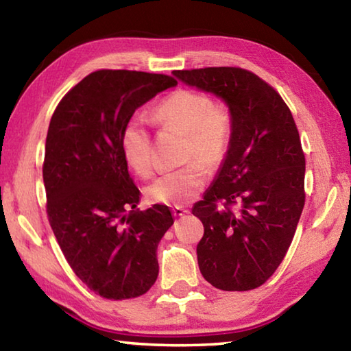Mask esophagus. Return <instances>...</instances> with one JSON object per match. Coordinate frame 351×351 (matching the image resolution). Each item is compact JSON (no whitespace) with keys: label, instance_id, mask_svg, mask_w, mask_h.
<instances>
[{"label":"esophagus","instance_id":"1","mask_svg":"<svg viewBox=\"0 0 351 351\" xmlns=\"http://www.w3.org/2000/svg\"><path fill=\"white\" fill-rule=\"evenodd\" d=\"M171 212H173L175 217H184L189 213V209H186V207H182V206H175L173 209H171Z\"/></svg>","mask_w":351,"mask_h":351}]
</instances>
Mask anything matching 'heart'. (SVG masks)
<instances>
[{"instance_id":"b5f03b06","label":"heart","mask_w":351,"mask_h":351,"mask_svg":"<svg viewBox=\"0 0 351 351\" xmlns=\"http://www.w3.org/2000/svg\"><path fill=\"white\" fill-rule=\"evenodd\" d=\"M153 121L186 134L184 161L193 162L158 176L145 189L147 197L154 203L170 206L189 203L206 186L204 166L215 170L228 158L234 133L232 112L224 104H213L204 93L178 90L154 106ZM121 147L123 158L136 173H152V136L144 119L134 116L125 123Z\"/></svg>"}]
</instances>
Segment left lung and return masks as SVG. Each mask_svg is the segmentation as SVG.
Listing matches in <instances>:
<instances>
[{"instance_id":"obj_1","label":"left lung","mask_w":351,"mask_h":351,"mask_svg":"<svg viewBox=\"0 0 351 351\" xmlns=\"http://www.w3.org/2000/svg\"><path fill=\"white\" fill-rule=\"evenodd\" d=\"M173 75L221 99L234 121L228 158L192 209L204 226L199 271L218 289L258 288L287 255L305 204V154L293 114L251 71L221 66Z\"/></svg>"}]
</instances>
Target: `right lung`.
Here are the masks:
<instances>
[{
  "label": "right lung",
  "instance_id": "add662e5",
  "mask_svg": "<svg viewBox=\"0 0 351 351\" xmlns=\"http://www.w3.org/2000/svg\"><path fill=\"white\" fill-rule=\"evenodd\" d=\"M173 77L100 69L57 105L47 130L43 181L47 218L75 276L111 300L145 294L156 282L158 245L173 224L167 206L139 210L121 134L134 111Z\"/></svg>",
  "mask_w": 351,
  "mask_h": 351
}]
</instances>
